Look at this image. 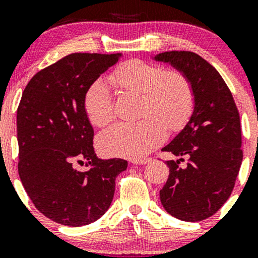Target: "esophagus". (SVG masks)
I'll return each mask as SVG.
<instances>
[{"mask_svg": "<svg viewBox=\"0 0 258 258\" xmlns=\"http://www.w3.org/2000/svg\"><path fill=\"white\" fill-rule=\"evenodd\" d=\"M149 161H152V158H146V159H141V160H135L133 164L135 165H146Z\"/></svg>", "mask_w": 258, "mask_h": 258, "instance_id": "esophagus-1", "label": "esophagus"}]
</instances>
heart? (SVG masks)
<instances>
[{
	"label": "heart",
	"instance_id": "b5f03b06",
	"mask_svg": "<svg viewBox=\"0 0 258 258\" xmlns=\"http://www.w3.org/2000/svg\"><path fill=\"white\" fill-rule=\"evenodd\" d=\"M108 82L122 92L142 94L141 116L146 117L136 123H116L103 132L98 146L108 155L143 158L164 142L165 126L176 131L193 111V88L177 70L164 72L158 65L131 59L112 70ZM84 110L90 122L97 127H104L112 120V97L102 81L93 82L87 88Z\"/></svg>",
	"mask_w": 258,
	"mask_h": 258
}]
</instances>
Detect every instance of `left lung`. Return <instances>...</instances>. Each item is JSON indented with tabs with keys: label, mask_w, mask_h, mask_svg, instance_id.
I'll list each match as a JSON object with an SVG mask.
<instances>
[{
	"label": "left lung",
	"mask_w": 258,
	"mask_h": 258,
	"mask_svg": "<svg viewBox=\"0 0 258 258\" xmlns=\"http://www.w3.org/2000/svg\"><path fill=\"white\" fill-rule=\"evenodd\" d=\"M153 59L182 73L194 93L190 119L162 148L179 159L166 161L170 176L160 190V200L168 214L178 220H205L230 197L240 170L239 111L220 73L197 53L171 51ZM183 157L188 159L185 168L179 166Z\"/></svg>",
	"instance_id": "1"
}]
</instances>
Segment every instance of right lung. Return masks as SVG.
<instances>
[{
	"instance_id": "right-lung-1",
	"label": "right lung",
	"mask_w": 258,
	"mask_h": 258,
	"mask_svg": "<svg viewBox=\"0 0 258 258\" xmlns=\"http://www.w3.org/2000/svg\"><path fill=\"white\" fill-rule=\"evenodd\" d=\"M73 53L38 72L26 85L17 111L18 172L32 203L49 220L69 227L97 221L110 206L122 159L94 153L93 127L84 110L86 91L121 58ZM86 159L80 173L73 162Z\"/></svg>"
}]
</instances>
